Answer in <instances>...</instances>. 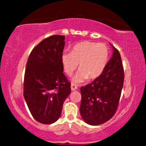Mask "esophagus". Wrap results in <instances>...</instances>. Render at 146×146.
Here are the masks:
<instances>
[{"mask_svg":"<svg viewBox=\"0 0 146 146\" xmlns=\"http://www.w3.org/2000/svg\"><path fill=\"white\" fill-rule=\"evenodd\" d=\"M71 90H72L73 91H75V90L77 89V86L75 84L71 83Z\"/></svg>","mask_w":146,"mask_h":146,"instance_id":"1","label":"esophagus"}]
</instances>
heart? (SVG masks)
Listing matches in <instances>:
<instances>
[{"instance_id": "1", "label": "heart", "mask_w": 146, "mask_h": 146, "mask_svg": "<svg viewBox=\"0 0 146 146\" xmlns=\"http://www.w3.org/2000/svg\"><path fill=\"white\" fill-rule=\"evenodd\" d=\"M108 60L109 50L105 44L87 40L75 44L71 52H63L61 55V63L67 75H71L79 63V71L73 78L75 83L99 77Z\"/></svg>"}]
</instances>
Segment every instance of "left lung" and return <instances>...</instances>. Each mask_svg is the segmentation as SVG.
Wrapping results in <instances>:
<instances>
[{
	"label": "left lung",
	"instance_id": "obj_1",
	"mask_svg": "<svg viewBox=\"0 0 146 146\" xmlns=\"http://www.w3.org/2000/svg\"><path fill=\"white\" fill-rule=\"evenodd\" d=\"M112 48L113 55L102 73L80 89V113L85 122L92 126L104 124L112 118L120 101L124 72L120 53Z\"/></svg>",
	"mask_w": 146,
	"mask_h": 146
}]
</instances>
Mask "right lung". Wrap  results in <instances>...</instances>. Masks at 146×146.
Returning a JSON list of instances; mask_svg holds the SVG:
<instances>
[{
    "mask_svg": "<svg viewBox=\"0 0 146 146\" xmlns=\"http://www.w3.org/2000/svg\"><path fill=\"white\" fill-rule=\"evenodd\" d=\"M64 40L61 35L44 39L33 49L26 63L24 97L33 118L44 124L58 120L71 93L61 63Z\"/></svg>",
    "mask_w": 146,
    "mask_h": 146,
    "instance_id": "right-lung-1",
    "label": "right lung"
}]
</instances>
